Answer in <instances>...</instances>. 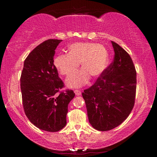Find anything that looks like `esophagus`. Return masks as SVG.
Segmentation results:
<instances>
[{
	"instance_id": "obj_1",
	"label": "esophagus",
	"mask_w": 157,
	"mask_h": 157,
	"mask_svg": "<svg viewBox=\"0 0 157 157\" xmlns=\"http://www.w3.org/2000/svg\"><path fill=\"white\" fill-rule=\"evenodd\" d=\"M74 93H75L76 95H81V94H82V92L79 91V90H77V89L74 91Z\"/></svg>"
}]
</instances>
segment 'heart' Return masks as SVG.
Masks as SVG:
<instances>
[{
	"label": "heart",
	"instance_id": "heart-1",
	"mask_svg": "<svg viewBox=\"0 0 157 157\" xmlns=\"http://www.w3.org/2000/svg\"><path fill=\"white\" fill-rule=\"evenodd\" d=\"M109 55L105 46L93 43H76L69 47L68 54L59 55L54 59V65L61 75L69 76L78 70L81 63L82 70L67 79L69 87L75 88L86 84L90 75L97 78L103 73L108 63Z\"/></svg>",
	"mask_w": 157,
	"mask_h": 157
}]
</instances>
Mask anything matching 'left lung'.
Here are the masks:
<instances>
[{
    "label": "left lung",
    "mask_w": 157,
    "mask_h": 157,
    "mask_svg": "<svg viewBox=\"0 0 157 157\" xmlns=\"http://www.w3.org/2000/svg\"><path fill=\"white\" fill-rule=\"evenodd\" d=\"M113 62L82 97L89 123L99 131H109L123 123L134 106L136 71L130 55L116 42Z\"/></svg>",
    "instance_id": "left-lung-1"
}]
</instances>
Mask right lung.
Returning <instances> with one entry per match:
<instances>
[{"instance_id":"obj_1","label":"right lung","mask_w":157,"mask_h":157,"mask_svg":"<svg viewBox=\"0 0 157 157\" xmlns=\"http://www.w3.org/2000/svg\"><path fill=\"white\" fill-rule=\"evenodd\" d=\"M62 40L48 39L28 55L21 75L23 109L32 123L44 131L55 132L66 124L68 105L73 90H63L53 57Z\"/></svg>"}]
</instances>
